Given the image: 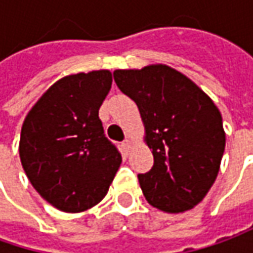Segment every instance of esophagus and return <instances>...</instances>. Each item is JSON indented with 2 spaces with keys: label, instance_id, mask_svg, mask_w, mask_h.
Returning a JSON list of instances; mask_svg holds the SVG:
<instances>
[{
  "label": "esophagus",
  "instance_id": "34e87169",
  "mask_svg": "<svg viewBox=\"0 0 253 253\" xmlns=\"http://www.w3.org/2000/svg\"><path fill=\"white\" fill-rule=\"evenodd\" d=\"M122 147L125 150V153L128 154V151H130V148H131V141H130V140H125V141L122 143Z\"/></svg>",
  "mask_w": 253,
  "mask_h": 253
}]
</instances>
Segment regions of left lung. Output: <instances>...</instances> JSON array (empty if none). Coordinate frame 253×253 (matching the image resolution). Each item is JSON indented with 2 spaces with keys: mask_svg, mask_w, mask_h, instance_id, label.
<instances>
[{
  "mask_svg": "<svg viewBox=\"0 0 253 253\" xmlns=\"http://www.w3.org/2000/svg\"><path fill=\"white\" fill-rule=\"evenodd\" d=\"M113 78L136 102L153 150L151 170L137 175L146 200L166 212L191 210L219 171L225 150L219 110L195 83L164 65L119 69Z\"/></svg>",
  "mask_w": 253,
  "mask_h": 253,
  "instance_id": "left-lung-1",
  "label": "left lung"
}]
</instances>
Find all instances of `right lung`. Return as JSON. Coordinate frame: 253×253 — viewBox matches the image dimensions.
<instances>
[{"instance_id":"obj_1","label":"right lung","mask_w":253,"mask_h":253,"mask_svg":"<svg viewBox=\"0 0 253 253\" xmlns=\"http://www.w3.org/2000/svg\"><path fill=\"white\" fill-rule=\"evenodd\" d=\"M112 87V73L65 76L29 110L19 157L39 195L65 212H81L107 194L122 154L106 137L99 109Z\"/></svg>"}]
</instances>
